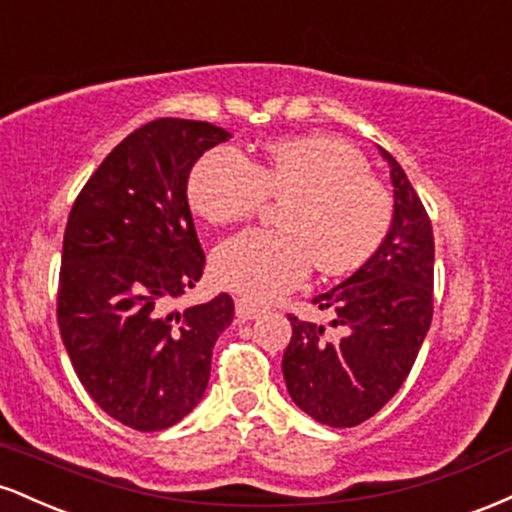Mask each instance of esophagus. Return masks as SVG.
<instances>
[{
	"label": "esophagus",
	"instance_id": "esophagus-1",
	"mask_svg": "<svg viewBox=\"0 0 512 512\" xmlns=\"http://www.w3.org/2000/svg\"><path fill=\"white\" fill-rule=\"evenodd\" d=\"M262 313H264V308H260V305H255L252 301H245V298H238L236 301V315L240 322L255 320V317H260Z\"/></svg>",
	"mask_w": 512,
	"mask_h": 512
}]
</instances>
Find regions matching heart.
Listing matches in <instances>:
<instances>
[{"label":"heart","mask_w":512,"mask_h":512,"mask_svg":"<svg viewBox=\"0 0 512 512\" xmlns=\"http://www.w3.org/2000/svg\"><path fill=\"white\" fill-rule=\"evenodd\" d=\"M187 197L211 223L245 221L264 199H289L281 231L223 240L211 269L228 291L269 301L308 279L363 267L392 226V199L351 144L332 137L284 139L252 163L236 146H214L190 170Z\"/></svg>","instance_id":"heart-1"}]
</instances>
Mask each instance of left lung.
I'll use <instances>...</instances> for the list:
<instances>
[{
  "label": "left lung",
  "mask_w": 512,
  "mask_h": 512,
  "mask_svg": "<svg viewBox=\"0 0 512 512\" xmlns=\"http://www.w3.org/2000/svg\"><path fill=\"white\" fill-rule=\"evenodd\" d=\"M378 149L395 187L390 233L361 269L313 298L342 337L289 315L293 334L281 361L293 402L332 428L363 424L395 397L433 317L431 219L402 166Z\"/></svg>",
  "instance_id": "1"
}]
</instances>
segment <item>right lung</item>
<instances>
[{
	"instance_id": "add662e5",
	"label": "right lung",
	"mask_w": 512,
	"mask_h": 512,
	"mask_svg": "<svg viewBox=\"0 0 512 512\" xmlns=\"http://www.w3.org/2000/svg\"><path fill=\"white\" fill-rule=\"evenodd\" d=\"M228 139L211 122H146L105 156L69 214L57 291L64 349L93 402L134 431H163L197 407L211 349L233 322L228 293L170 310L204 272L187 178Z\"/></svg>"
}]
</instances>
